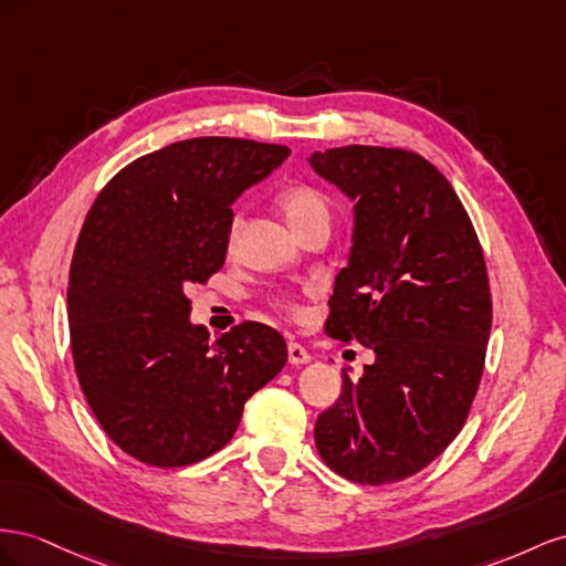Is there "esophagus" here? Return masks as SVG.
Wrapping results in <instances>:
<instances>
[{"label": "esophagus", "instance_id": "1", "mask_svg": "<svg viewBox=\"0 0 566 566\" xmlns=\"http://www.w3.org/2000/svg\"><path fill=\"white\" fill-rule=\"evenodd\" d=\"M289 363H292V365H305V363H311V353L305 350L301 344L292 342V344H289Z\"/></svg>", "mask_w": 566, "mask_h": 566}]
</instances>
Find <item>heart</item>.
Returning <instances> with one entry per match:
<instances>
[{"label": "heart", "mask_w": 566, "mask_h": 566, "mask_svg": "<svg viewBox=\"0 0 566 566\" xmlns=\"http://www.w3.org/2000/svg\"><path fill=\"white\" fill-rule=\"evenodd\" d=\"M280 208H282V213L286 216L289 224L294 228V232L308 228V224H313V222H329V203L325 199V193H322L315 187H311V185L289 187L280 197ZM239 228H241V218L234 216L230 220V230H228L230 244H234ZM274 305H277V308H282L289 315H298V305L292 298L277 296V298H274Z\"/></svg>", "instance_id": "b5f03b06"}]
</instances>
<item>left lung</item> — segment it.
Instances as JSON below:
<instances>
[{
    "instance_id": "obj_1",
    "label": "left lung",
    "mask_w": 566,
    "mask_h": 566,
    "mask_svg": "<svg viewBox=\"0 0 566 566\" xmlns=\"http://www.w3.org/2000/svg\"><path fill=\"white\" fill-rule=\"evenodd\" d=\"M308 160L355 201L325 329L375 353L358 381L344 373L315 446L336 474L381 486L424 470L467 422L493 319L486 261L455 189L419 154L350 144Z\"/></svg>"
}]
</instances>
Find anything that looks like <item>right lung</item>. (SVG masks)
Wrapping results in <instances>:
<instances>
[{
    "label": "right lung",
    "mask_w": 566,
    "mask_h": 566,
    "mask_svg": "<svg viewBox=\"0 0 566 566\" xmlns=\"http://www.w3.org/2000/svg\"><path fill=\"white\" fill-rule=\"evenodd\" d=\"M289 154L253 139L175 142L125 166L90 208L69 277L73 363L96 422L144 464L218 453L286 363L282 334L261 322L211 342L191 325L187 286L222 268L232 203Z\"/></svg>",
    "instance_id": "1"
}]
</instances>
